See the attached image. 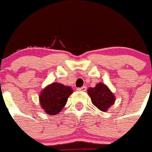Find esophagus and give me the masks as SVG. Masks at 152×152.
Here are the masks:
<instances>
[{
	"label": "esophagus",
	"instance_id": "obj_1",
	"mask_svg": "<svg viewBox=\"0 0 152 152\" xmlns=\"http://www.w3.org/2000/svg\"><path fill=\"white\" fill-rule=\"evenodd\" d=\"M86 90H87V87H86V86H83V87H82V88H78V91H85Z\"/></svg>",
	"mask_w": 152,
	"mask_h": 152
}]
</instances>
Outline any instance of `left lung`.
Instances as JSON below:
<instances>
[{
	"label": "left lung",
	"mask_w": 152,
	"mask_h": 152,
	"mask_svg": "<svg viewBox=\"0 0 152 152\" xmlns=\"http://www.w3.org/2000/svg\"><path fill=\"white\" fill-rule=\"evenodd\" d=\"M88 94L91 97L92 104L104 112L107 111L115 102V94L102 83H97L94 88H88Z\"/></svg>",
	"instance_id": "obj_1"
}]
</instances>
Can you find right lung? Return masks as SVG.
<instances>
[{"label": "right lung", "mask_w": 152, "mask_h": 152, "mask_svg": "<svg viewBox=\"0 0 152 152\" xmlns=\"http://www.w3.org/2000/svg\"><path fill=\"white\" fill-rule=\"evenodd\" d=\"M72 93L73 89L69 86H64L60 83H52L40 92L41 107L50 115H57L66 105L68 98Z\"/></svg>", "instance_id": "add662e5"}]
</instances>
